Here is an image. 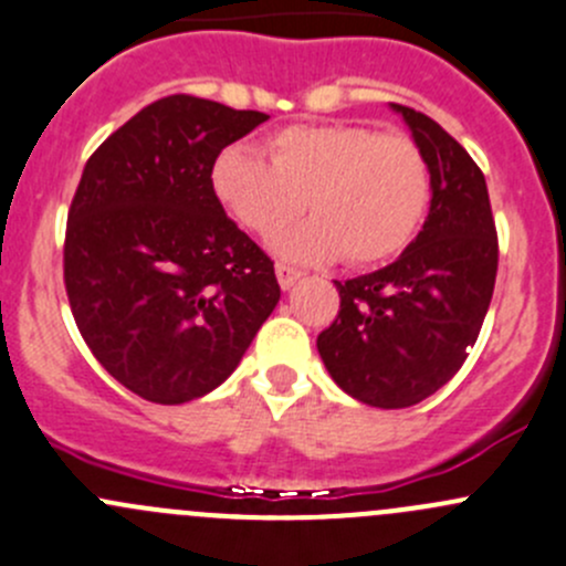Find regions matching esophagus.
<instances>
[{
	"label": "esophagus",
	"mask_w": 566,
	"mask_h": 566,
	"mask_svg": "<svg viewBox=\"0 0 566 566\" xmlns=\"http://www.w3.org/2000/svg\"><path fill=\"white\" fill-rule=\"evenodd\" d=\"M275 275H277V283H281V289L289 291L291 285L300 281L302 272L294 270V266H289V264H277V266H275Z\"/></svg>",
	"instance_id": "34e87169"
}]
</instances>
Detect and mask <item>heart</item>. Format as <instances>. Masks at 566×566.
<instances>
[{
  "mask_svg": "<svg viewBox=\"0 0 566 566\" xmlns=\"http://www.w3.org/2000/svg\"><path fill=\"white\" fill-rule=\"evenodd\" d=\"M228 214L261 239L283 231L302 209L313 220L272 242L302 264L344 253L349 264L394 259L416 239L429 209V167L405 134L355 123L291 126L270 139V159L228 145L211 167Z\"/></svg>",
  "mask_w": 566,
  "mask_h": 566,
  "instance_id": "1",
  "label": "heart"
}]
</instances>
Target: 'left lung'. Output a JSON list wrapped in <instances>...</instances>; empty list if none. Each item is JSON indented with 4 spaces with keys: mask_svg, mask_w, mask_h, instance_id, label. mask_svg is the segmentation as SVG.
Masks as SVG:
<instances>
[{
    "mask_svg": "<svg viewBox=\"0 0 566 566\" xmlns=\"http://www.w3.org/2000/svg\"><path fill=\"white\" fill-rule=\"evenodd\" d=\"M423 154L429 214L394 264L338 283L340 311L316 338L344 394L399 410L443 388L479 338L497 272L484 172L440 123L390 104Z\"/></svg>",
    "mask_w": 566,
    "mask_h": 566,
    "instance_id": "obj_1",
    "label": "left lung"
}]
</instances>
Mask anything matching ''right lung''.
Wrapping results in <instances>:
<instances>
[{"label":"right lung","instance_id":"right-lung-1","mask_svg":"<svg viewBox=\"0 0 566 566\" xmlns=\"http://www.w3.org/2000/svg\"><path fill=\"white\" fill-rule=\"evenodd\" d=\"M264 120L167 95L98 145L76 187L65 231L76 327L123 388L156 405L226 382L281 300L272 261L211 187L220 150Z\"/></svg>","mask_w":566,"mask_h":566}]
</instances>
